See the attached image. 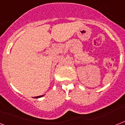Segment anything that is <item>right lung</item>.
<instances>
[{
  "label": "right lung",
  "instance_id": "right-lung-1",
  "mask_svg": "<svg viewBox=\"0 0 125 125\" xmlns=\"http://www.w3.org/2000/svg\"><path fill=\"white\" fill-rule=\"evenodd\" d=\"M43 96H36V97H34V98H41V97H42Z\"/></svg>",
  "mask_w": 125,
  "mask_h": 125
}]
</instances>
